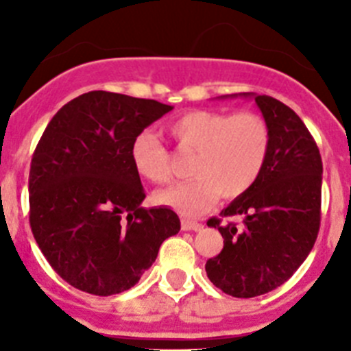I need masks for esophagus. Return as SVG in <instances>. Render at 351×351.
<instances>
[{"mask_svg": "<svg viewBox=\"0 0 351 351\" xmlns=\"http://www.w3.org/2000/svg\"><path fill=\"white\" fill-rule=\"evenodd\" d=\"M181 226H182V230H186V232H190V230L197 232V230H200V228H202V225H200V223L191 221V219H182Z\"/></svg>", "mask_w": 351, "mask_h": 351, "instance_id": "34e87169", "label": "esophagus"}]
</instances>
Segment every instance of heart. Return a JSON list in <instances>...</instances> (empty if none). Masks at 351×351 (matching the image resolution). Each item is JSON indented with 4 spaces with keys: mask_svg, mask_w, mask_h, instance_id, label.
Returning <instances> with one entry per match:
<instances>
[{
    "mask_svg": "<svg viewBox=\"0 0 351 351\" xmlns=\"http://www.w3.org/2000/svg\"><path fill=\"white\" fill-rule=\"evenodd\" d=\"M167 130L181 153H195L190 165L195 179L161 191L158 200L186 216L204 213L218 195L235 198L246 193L271 153L267 121L255 112L191 110ZM132 161L147 181L167 184L173 179L169 151L153 133H141L133 141Z\"/></svg>",
    "mask_w": 351,
    "mask_h": 351,
    "instance_id": "b5f03b06",
    "label": "heart"
}]
</instances>
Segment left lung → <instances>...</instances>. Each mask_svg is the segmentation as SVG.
Returning <instances> with one entry per match:
<instances>
[{"instance_id":"8db88e82","label":"left lung","mask_w":351,"mask_h":351,"mask_svg":"<svg viewBox=\"0 0 351 351\" xmlns=\"http://www.w3.org/2000/svg\"><path fill=\"white\" fill-rule=\"evenodd\" d=\"M237 96V95H232ZM253 98L271 130V153L260 178L246 193L221 210L223 218L241 216L243 226L210 218L223 250L209 258L210 283L239 299L263 295L290 280L320 230L322 156L315 138L290 107L272 96Z\"/></svg>"}]
</instances>
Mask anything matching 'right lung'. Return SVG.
Segmentation results:
<instances>
[{
	"mask_svg": "<svg viewBox=\"0 0 351 351\" xmlns=\"http://www.w3.org/2000/svg\"><path fill=\"white\" fill-rule=\"evenodd\" d=\"M172 107L89 91L58 110L29 169V225L43 256L77 290L114 295L137 285L161 243L181 230L145 198L132 144Z\"/></svg>",
	"mask_w": 351,
	"mask_h": 351,
	"instance_id": "obj_1",
	"label": "right lung"
}]
</instances>
